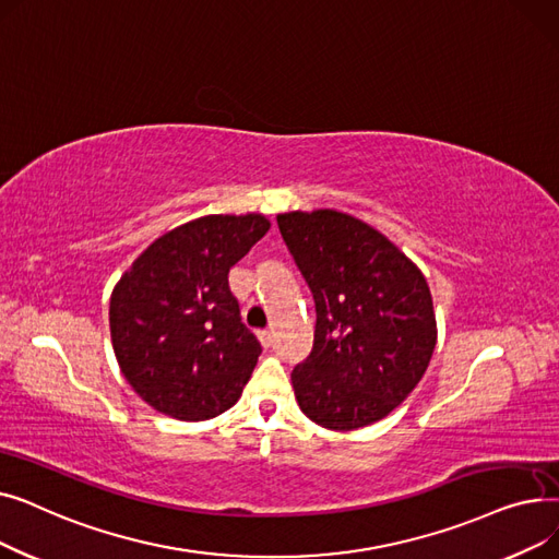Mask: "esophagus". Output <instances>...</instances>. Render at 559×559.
I'll list each match as a JSON object with an SVG mask.
<instances>
[{"instance_id":"obj_1","label":"esophagus","mask_w":559,"mask_h":559,"mask_svg":"<svg viewBox=\"0 0 559 559\" xmlns=\"http://www.w3.org/2000/svg\"><path fill=\"white\" fill-rule=\"evenodd\" d=\"M258 340H260V344H262L264 348L274 344V335H272V331H258Z\"/></svg>"}]
</instances>
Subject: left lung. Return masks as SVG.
I'll return each instance as SVG.
<instances>
[{
    "mask_svg": "<svg viewBox=\"0 0 559 559\" xmlns=\"http://www.w3.org/2000/svg\"><path fill=\"white\" fill-rule=\"evenodd\" d=\"M276 222L317 312L310 356L292 371L301 413L329 430L380 421L432 358L437 321L426 276L354 215L295 211Z\"/></svg>",
    "mask_w": 559,
    "mask_h": 559,
    "instance_id": "left-lung-1",
    "label": "left lung"
}]
</instances>
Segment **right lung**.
Here are the masks:
<instances>
[{
    "label": "right lung",
    "mask_w": 559,
    "mask_h": 559,
    "mask_svg": "<svg viewBox=\"0 0 559 559\" xmlns=\"http://www.w3.org/2000/svg\"><path fill=\"white\" fill-rule=\"evenodd\" d=\"M270 219L205 215L146 247L110 295V340L135 394L158 413L203 421L235 405L260 356L228 272Z\"/></svg>",
    "instance_id": "1"
}]
</instances>
